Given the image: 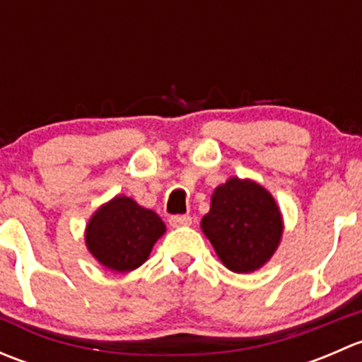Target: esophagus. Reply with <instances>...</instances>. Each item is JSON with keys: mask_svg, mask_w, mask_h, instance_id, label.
<instances>
[{"mask_svg": "<svg viewBox=\"0 0 362 362\" xmlns=\"http://www.w3.org/2000/svg\"><path fill=\"white\" fill-rule=\"evenodd\" d=\"M170 224L173 228H182V226H191L192 224V218L189 215H173L170 217Z\"/></svg>", "mask_w": 362, "mask_h": 362, "instance_id": "obj_1", "label": "esophagus"}]
</instances>
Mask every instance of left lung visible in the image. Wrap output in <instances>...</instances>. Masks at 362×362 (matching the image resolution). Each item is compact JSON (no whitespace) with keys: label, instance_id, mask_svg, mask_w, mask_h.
Returning <instances> with one entry per match:
<instances>
[{"label":"left lung","instance_id":"1","mask_svg":"<svg viewBox=\"0 0 362 362\" xmlns=\"http://www.w3.org/2000/svg\"><path fill=\"white\" fill-rule=\"evenodd\" d=\"M202 229L226 268L252 273L262 268L279 249L284 233L282 211L261 184L231 177L215 187Z\"/></svg>","mask_w":362,"mask_h":362}]
</instances>
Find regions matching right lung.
I'll return each mask as SVG.
<instances>
[{
	"label": "right lung",
	"instance_id": "right-lung-1",
	"mask_svg": "<svg viewBox=\"0 0 362 362\" xmlns=\"http://www.w3.org/2000/svg\"><path fill=\"white\" fill-rule=\"evenodd\" d=\"M164 233L166 226L154 210L119 194L90 215L83 236L87 250L101 266L129 273L147 261Z\"/></svg>",
	"mask_w": 362,
	"mask_h": 362
}]
</instances>
